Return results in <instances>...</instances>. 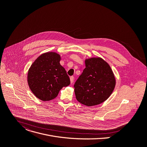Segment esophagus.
<instances>
[{"label": "esophagus", "instance_id": "obj_1", "mask_svg": "<svg viewBox=\"0 0 147 147\" xmlns=\"http://www.w3.org/2000/svg\"><path fill=\"white\" fill-rule=\"evenodd\" d=\"M70 79V83H71V84H72L73 83V82H74V77L73 76H71Z\"/></svg>", "mask_w": 147, "mask_h": 147}]
</instances>
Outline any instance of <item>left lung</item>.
Instances as JSON below:
<instances>
[{"label":"left lung","instance_id":"1","mask_svg":"<svg viewBox=\"0 0 147 147\" xmlns=\"http://www.w3.org/2000/svg\"><path fill=\"white\" fill-rule=\"evenodd\" d=\"M86 68L74 86L77 100L86 106L100 104L112 94L115 78L110 65L101 57L85 60Z\"/></svg>","mask_w":147,"mask_h":147}]
</instances>
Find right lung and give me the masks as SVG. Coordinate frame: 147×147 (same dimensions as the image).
<instances>
[{
	"label": "right lung",
	"instance_id": "1",
	"mask_svg": "<svg viewBox=\"0 0 147 147\" xmlns=\"http://www.w3.org/2000/svg\"><path fill=\"white\" fill-rule=\"evenodd\" d=\"M60 55L47 52L38 56L28 73V83L34 95L42 101L55 98L63 87L70 84L69 76L60 64Z\"/></svg>",
	"mask_w": 147,
	"mask_h": 147
}]
</instances>
